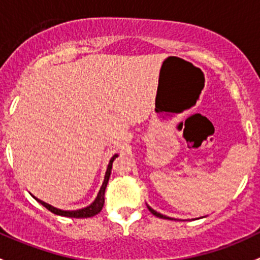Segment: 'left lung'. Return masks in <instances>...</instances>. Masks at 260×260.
<instances>
[{"label": "left lung", "instance_id": "obj_1", "mask_svg": "<svg viewBox=\"0 0 260 260\" xmlns=\"http://www.w3.org/2000/svg\"><path fill=\"white\" fill-rule=\"evenodd\" d=\"M147 208H148V210L152 212V214L154 215V216H157V217H161V219H170V217H167V216H165V215H162V214H159V212H157V211H154L153 209L152 208H149V206H147Z\"/></svg>", "mask_w": 260, "mask_h": 260}]
</instances>
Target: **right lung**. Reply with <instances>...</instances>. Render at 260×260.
<instances>
[{
	"instance_id": "obj_1",
	"label": "right lung",
	"mask_w": 260,
	"mask_h": 260,
	"mask_svg": "<svg viewBox=\"0 0 260 260\" xmlns=\"http://www.w3.org/2000/svg\"><path fill=\"white\" fill-rule=\"evenodd\" d=\"M115 157H118V154H114V156L111 158V161H109L108 169H107V172H106V177H104V182H103V185H102L101 190H99L98 196H96V199H95V200H94V203L90 204V205H89V206H86V208L80 209V210H74V211H64V210H60V209L54 208V206L49 205V204L44 203V201L39 200V199H36V200H38L39 203L41 204V205L45 206V208L48 209L49 211L54 212V214H56V215H60V216H67V217H91V216H94V215L99 214V212L102 211V209H103V205H104V192H106L107 183H108L109 176H111L112 165H113V161L115 159Z\"/></svg>"
}]
</instances>
